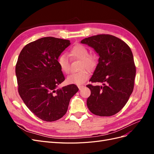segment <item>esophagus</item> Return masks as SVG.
<instances>
[{
  "mask_svg": "<svg viewBox=\"0 0 154 154\" xmlns=\"http://www.w3.org/2000/svg\"><path fill=\"white\" fill-rule=\"evenodd\" d=\"M83 87H84L83 85H78V88H79V90H81L82 88H83Z\"/></svg>",
  "mask_w": 154,
  "mask_h": 154,
  "instance_id": "obj_1",
  "label": "esophagus"
}]
</instances>
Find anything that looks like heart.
<instances>
[{
	"label": "heart",
	"instance_id": "1",
	"mask_svg": "<svg viewBox=\"0 0 154 154\" xmlns=\"http://www.w3.org/2000/svg\"><path fill=\"white\" fill-rule=\"evenodd\" d=\"M88 50L83 45H76L71 50V55L74 58L81 60L79 72L70 74L67 78V82L70 84L82 85L84 83L90 76V72L88 70H91L96 65V58L94 56L88 55ZM58 65L60 70L66 74L70 72V63L68 57L66 54H62L57 59ZM84 68H86L84 69Z\"/></svg>",
	"mask_w": 154,
	"mask_h": 154
}]
</instances>
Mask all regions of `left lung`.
Returning <instances> with one entry per match:
<instances>
[{"label": "left lung", "instance_id": "1", "mask_svg": "<svg viewBox=\"0 0 154 154\" xmlns=\"http://www.w3.org/2000/svg\"><path fill=\"white\" fill-rule=\"evenodd\" d=\"M81 43L92 48L100 57L90 81L103 83L87 85L91 92L87 107L97 116H113L123 108L134 89L136 70L132 51L125 42L110 35L88 37Z\"/></svg>", "mask_w": 154, "mask_h": 154}]
</instances>
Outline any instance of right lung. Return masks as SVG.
Returning <instances> with one entry per match:
<instances>
[{"label":"right lung","mask_w":154,"mask_h":154,"mask_svg":"<svg viewBox=\"0 0 154 154\" xmlns=\"http://www.w3.org/2000/svg\"><path fill=\"white\" fill-rule=\"evenodd\" d=\"M70 44L69 40L44 37L27 44L18 56V93L27 108L45 122L62 118L78 91L74 84L57 88L65 80L57 59Z\"/></svg>","instance_id":"1"}]
</instances>
